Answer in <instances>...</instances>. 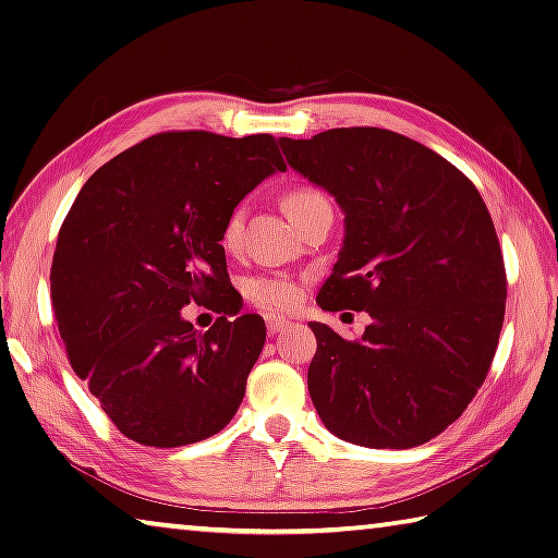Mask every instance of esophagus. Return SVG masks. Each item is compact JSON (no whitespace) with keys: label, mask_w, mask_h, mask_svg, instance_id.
<instances>
[{"label":"esophagus","mask_w":558,"mask_h":558,"mask_svg":"<svg viewBox=\"0 0 558 558\" xmlns=\"http://www.w3.org/2000/svg\"><path fill=\"white\" fill-rule=\"evenodd\" d=\"M287 317H267V332L275 337V335H279L283 327H287Z\"/></svg>","instance_id":"obj_1"}]
</instances>
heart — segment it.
<instances>
[{
	"mask_svg": "<svg viewBox=\"0 0 558 558\" xmlns=\"http://www.w3.org/2000/svg\"><path fill=\"white\" fill-rule=\"evenodd\" d=\"M325 195L313 187H299L291 190L287 197H283V211H287L293 223H299L305 214L311 209L325 204ZM243 229V209H233L229 219L223 223L221 231V243L226 247H235L238 238H241ZM243 291L250 303H255L257 308L269 311V313H281L289 311L299 301V287L287 277H253L243 283Z\"/></svg>",
	"mask_w": 558,
	"mask_h": 558,
	"instance_id": "b5f03b06",
	"label": "heart"
}]
</instances>
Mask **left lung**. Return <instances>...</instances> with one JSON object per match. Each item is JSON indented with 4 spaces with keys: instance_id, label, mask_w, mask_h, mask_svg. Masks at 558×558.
<instances>
[{
    "instance_id": "8db88e82",
    "label": "left lung",
    "mask_w": 558,
    "mask_h": 558,
    "mask_svg": "<svg viewBox=\"0 0 558 558\" xmlns=\"http://www.w3.org/2000/svg\"><path fill=\"white\" fill-rule=\"evenodd\" d=\"M279 144L344 211V245L317 305L373 317L356 342L311 323L317 414L356 446H422L468 409L504 327L506 267L486 204L450 161L390 130Z\"/></svg>"
}]
</instances>
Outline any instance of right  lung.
I'll list each match as a JSON object with an SVG mask.
<instances>
[{"label":"right lung","instance_id":"obj_1","mask_svg":"<svg viewBox=\"0 0 558 558\" xmlns=\"http://www.w3.org/2000/svg\"><path fill=\"white\" fill-rule=\"evenodd\" d=\"M287 163L271 134L163 132L98 168L57 235L54 320L82 378L142 446L209 438L243 402L265 347L259 315H235L221 231L250 190ZM195 300L225 311L207 333L182 317Z\"/></svg>","mask_w":558,"mask_h":558}]
</instances>
